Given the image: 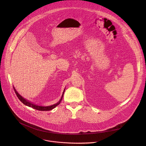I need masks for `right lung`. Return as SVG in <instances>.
<instances>
[{
  "label": "right lung",
  "instance_id": "obj_1",
  "mask_svg": "<svg viewBox=\"0 0 146 146\" xmlns=\"http://www.w3.org/2000/svg\"><path fill=\"white\" fill-rule=\"evenodd\" d=\"M14 91L17 96V97L18 98V99L21 100V102L22 103H23L25 105L27 106H29L30 108H32L33 109H35L36 110H40V111H49V110H51L53 109H54L55 107H56L58 105H59L60 102L62 101V97H63L64 96V92H65V89L64 90V92H63V94H62V97L60 99V100L57 102L56 103L54 104V105H52L51 106H38V105H35V104L33 103H31V102H29V100L25 99V98H24L23 96H21L18 92L17 91H16V90L15 89L14 87Z\"/></svg>",
  "mask_w": 146,
  "mask_h": 146
}]
</instances>
